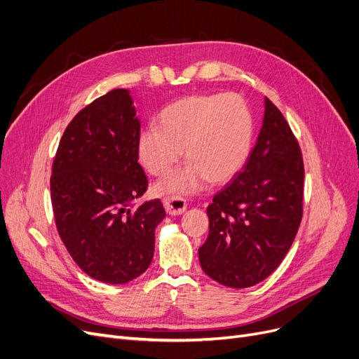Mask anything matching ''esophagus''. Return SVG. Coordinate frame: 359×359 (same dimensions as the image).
<instances>
[{"label": "esophagus", "mask_w": 359, "mask_h": 359, "mask_svg": "<svg viewBox=\"0 0 359 359\" xmlns=\"http://www.w3.org/2000/svg\"><path fill=\"white\" fill-rule=\"evenodd\" d=\"M163 205L165 209L169 215L172 217H177V215H182L187 209V203H185V200L181 197H168L163 200Z\"/></svg>", "instance_id": "1"}]
</instances>
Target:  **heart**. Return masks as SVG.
<instances>
[{
  "instance_id": "heart-1",
  "label": "heart",
  "mask_w": 359,
  "mask_h": 359,
  "mask_svg": "<svg viewBox=\"0 0 359 359\" xmlns=\"http://www.w3.org/2000/svg\"><path fill=\"white\" fill-rule=\"evenodd\" d=\"M159 126L144 128L137 140L138 161L161 177L184 154L181 169L156 184L159 194H189L212 182H226L245 166L253 141V116L237 94H197L166 106Z\"/></svg>"
}]
</instances>
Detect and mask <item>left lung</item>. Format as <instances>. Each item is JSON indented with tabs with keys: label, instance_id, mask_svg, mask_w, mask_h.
<instances>
[{
	"label": "left lung",
	"instance_id": "obj_1",
	"mask_svg": "<svg viewBox=\"0 0 359 359\" xmlns=\"http://www.w3.org/2000/svg\"><path fill=\"white\" fill-rule=\"evenodd\" d=\"M264 119L241 172L208 206L209 236L200 266L217 283L246 289L287 255L302 219V153L281 111L264 98Z\"/></svg>",
	"mask_w": 359,
	"mask_h": 359
}]
</instances>
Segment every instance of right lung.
Segmentation results:
<instances>
[{
	"instance_id": "add662e5",
	"label": "right lung",
	"mask_w": 359,
	"mask_h": 359,
	"mask_svg": "<svg viewBox=\"0 0 359 359\" xmlns=\"http://www.w3.org/2000/svg\"><path fill=\"white\" fill-rule=\"evenodd\" d=\"M138 135L131 91L113 90L72 119L53 163L57 231L85 274L109 284L146 272L156 226L166 217L159 198L140 202L147 177L138 163Z\"/></svg>"
}]
</instances>
